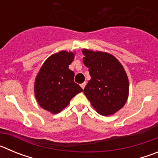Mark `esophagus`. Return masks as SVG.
Wrapping results in <instances>:
<instances>
[{"mask_svg": "<svg viewBox=\"0 0 158 158\" xmlns=\"http://www.w3.org/2000/svg\"><path fill=\"white\" fill-rule=\"evenodd\" d=\"M85 85H86V82H84V83H82L81 85V87L82 88V89H85Z\"/></svg>", "mask_w": 158, "mask_h": 158, "instance_id": "esophagus-1", "label": "esophagus"}]
</instances>
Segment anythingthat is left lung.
Wrapping results in <instances>:
<instances>
[{
    "label": "left lung",
    "instance_id": "obj_1",
    "mask_svg": "<svg viewBox=\"0 0 158 158\" xmlns=\"http://www.w3.org/2000/svg\"><path fill=\"white\" fill-rule=\"evenodd\" d=\"M83 62L91 79L84 93L97 112L114 115L122 108L129 96V81L122 64L112 54L83 49Z\"/></svg>",
    "mask_w": 158,
    "mask_h": 158
}]
</instances>
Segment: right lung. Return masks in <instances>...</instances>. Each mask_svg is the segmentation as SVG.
I'll return each mask as SVG.
<instances>
[{
	"label": "right lung",
	"mask_w": 158,
	"mask_h": 158,
	"mask_svg": "<svg viewBox=\"0 0 158 158\" xmlns=\"http://www.w3.org/2000/svg\"><path fill=\"white\" fill-rule=\"evenodd\" d=\"M74 56L72 51L55 53L46 60L36 75V100L40 107L52 114L62 111L73 96L83 91L74 82V72L69 69Z\"/></svg>",
	"instance_id": "obj_1"
}]
</instances>
